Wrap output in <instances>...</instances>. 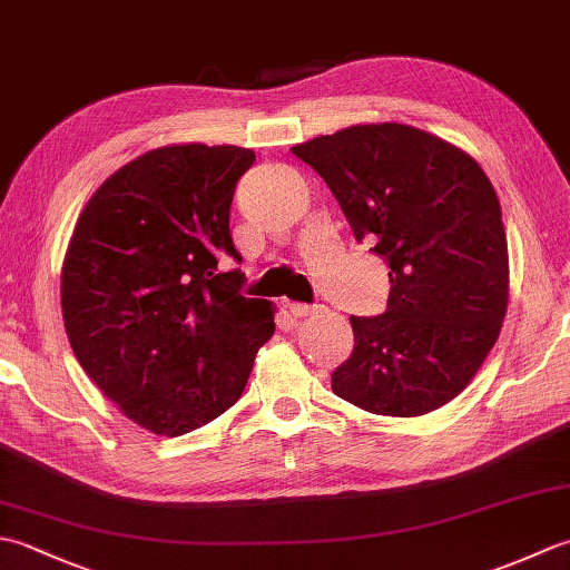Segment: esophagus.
<instances>
[{"label": "esophagus", "instance_id": "esophagus-1", "mask_svg": "<svg viewBox=\"0 0 570 570\" xmlns=\"http://www.w3.org/2000/svg\"><path fill=\"white\" fill-rule=\"evenodd\" d=\"M288 311L294 313L296 318H304V316H311V313H316V306H308V304H288Z\"/></svg>", "mask_w": 570, "mask_h": 570}]
</instances>
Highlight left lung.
I'll list each match as a JSON object with an SVG mask.
<instances>
[{
  "label": "left lung",
  "mask_w": 570,
  "mask_h": 570,
  "mask_svg": "<svg viewBox=\"0 0 570 570\" xmlns=\"http://www.w3.org/2000/svg\"><path fill=\"white\" fill-rule=\"evenodd\" d=\"M390 264L382 316H353L355 350L333 392L377 416L451 402L498 343L510 301L500 198L455 144L409 125L345 127L292 149Z\"/></svg>",
  "instance_id": "1"
}]
</instances>
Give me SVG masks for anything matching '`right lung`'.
Segmentation results:
<instances>
[{
    "instance_id": "1",
    "label": "right lung",
    "mask_w": 570,
    "mask_h": 570,
    "mask_svg": "<svg viewBox=\"0 0 570 570\" xmlns=\"http://www.w3.org/2000/svg\"><path fill=\"white\" fill-rule=\"evenodd\" d=\"M254 151L151 149L105 180L72 229L60 308L72 353L127 419L159 435L210 423L242 396L274 335L272 301L247 298L229 205Z\"/></svg>"
}]
</instances>
